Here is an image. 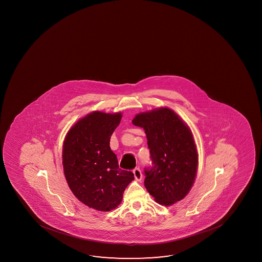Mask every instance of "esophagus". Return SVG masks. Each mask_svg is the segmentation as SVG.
<instances>
[{
  "instance_id": "1",
  "label": "esophagus",
  "mask_w": 262,
  "mask_h": 262,
  "mask_svg": "<svg viewBox=\"0 0 262 262\" xmlns=\"http://www.w3.org/2000/svg\"><path fill=\"white\" fill-rule=\"evenodd\" d=\"M133 174H134V177H135V179L137 181H141L142 179V171L140 170V168H135L134 170H133Z\"/></svg>"
}]
</instances>
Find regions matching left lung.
<instances>
[{"instance_id":"left-lung-1","label":"left lung","mask_w":262,"mask_h":262,"mask_svg":"<svg viewBox=\"0 0 262 262\" xmlns=\"http://www.w3.org/2000/svg\"><path fill=\"white\" fill-rule=\"evenodd\" d=\"M133 124L144 129L154 166L145 170L147 191L163 206L183 200L193 186L198 154L193 133L171 108L141 112Z\"/></svg>"}]
</instances>
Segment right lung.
I'll return each mask as SVG.
<instances>
[{"instance_id": "add662e5", "label": "right lung", "mask_w": 262, "mask_h": 262, "mask_svg": "<svg viewBox=\"0 0 262 262\" xmlns=\"http://www.w3.org/2000/svg\"><path fill=\"white\" fill-rule=\"evenodd\" d=\"M121 118V112H90L69 129L63 142L62 163L69 188L79 201L96 210L115 209L134 179L133 172L119 168L110 147Z\"/></svg>"}]
</instances>
